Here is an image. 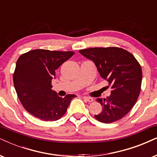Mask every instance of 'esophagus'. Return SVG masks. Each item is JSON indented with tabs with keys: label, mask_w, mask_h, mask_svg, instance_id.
<instances>
[{
	"label": "esophagus",
	"mask_w": 157,
	"mask_h": 157,
	"mask_svg": "<svg viewBox=\"0 0 157 157\" xmlns=\"http://www.w3.org/2000/svg\"><path fill=\"white\" fill-rule=\"evenodd\" d=\"M83 98H84V100H85L86 101H88V102H93V98H91V97L83 96Z\"/></svg>",
	"instance_id": "esophagus-1"
}]
</instances>
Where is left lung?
Listing matches in <instances>:
<instances>
[{
    "mask_svg": "<svg viewBox=\"0 0 157 157\" xmlns=\"http://www.w3.org/2000/svg\"><path fill=\"white\" fill-rule=\"evenodd\" d=\"M93 61L101 77L112 86L106 98H97L103 107L95 115L99 122L112 123L124 117L136 104L140 92L142 69L134 56L117 47L90 48L79 51Z\"/></svg>",
    "mask_w": 157,
    "mask_h": 157,
    "instance_id": "obj_1",
    "label": "left lung"
}]
</instances>
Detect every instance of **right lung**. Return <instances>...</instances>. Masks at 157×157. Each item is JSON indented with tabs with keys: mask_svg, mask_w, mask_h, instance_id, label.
<instances>
[{
	"mask_svg": "<svg viewBox=\"0 0 157 157\" xmlns=\"http://www.w3.org/2000/svg\"><path fill=\"white\" fill-rule=\"evenodd\" d=\"M73 51L35 49L18 59L13 80L24 108L43 121H56L66 113L75 95L59 97L51 90L55 70L74 55Z\"/></svg>",
	"mask_w": 157,
	"mask_h": 157,
	"instance_id": "1",
	"label": "right lung"
}]
</instances>
